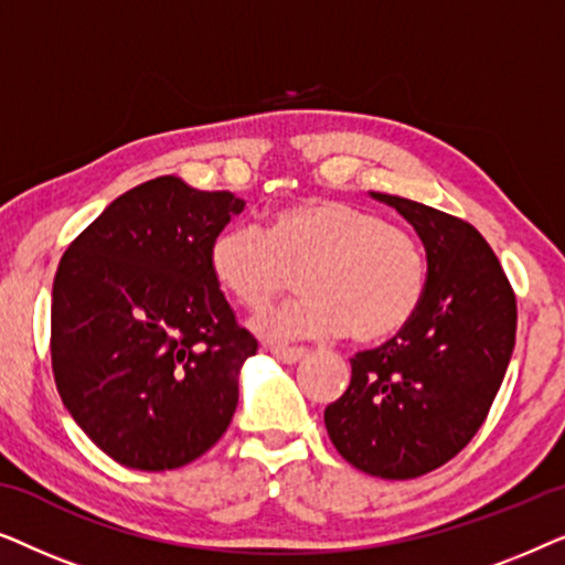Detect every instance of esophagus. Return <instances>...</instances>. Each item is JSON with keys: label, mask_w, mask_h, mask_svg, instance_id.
I'll return each instance as SVG.
<instances>
[{"label": "esophagus", "mask_w": 565, "mask_h": 565, "mask_svg": "<svg viewBox=\"0 0 565 565\" xmlns=\"http://www.w3.org/2000/svg\"><path fill=\"white\" fill-rule=\"evenodd\" d=\"M269 352L280 362H285V365H296V362H300L308 354L303 347H269Z\"/></svg>", "instance_id": "esophagus-1"}]
</instances>
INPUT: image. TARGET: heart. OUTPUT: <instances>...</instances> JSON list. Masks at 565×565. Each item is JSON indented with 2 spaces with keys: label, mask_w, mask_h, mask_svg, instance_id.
<instances>
[{
  "label": "heart",
  "mask_w": 565,
  "mask_h": 565,
  "mask_svg": "<svg viewBox=\"0 0 565 565\" xmlns=\"http://www.w3.org/2000/svg\"><path fill=\"white\" fill-rule=\"evenodd\" d=\"M207 265L242 306L259 308L300 269L306 296L267 308L252 329L269 342L350 334L377 344L404 331L427 296V254L412 231L367 207L308 198L273 213L267 231L249 223L213 238Z\"/></svg>",
  "instance_id": "obj_1"
}]
</instances>
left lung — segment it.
Instances as JSON below:
<instances>
[{
    "label": "left lung",
    "mask_w": 565,
    "mask_h": 565,
    "mask_svg": "<svg viewBox=\"0 0 565 565\" xmlns=\"http://www.w3.org/2000/svg\"><path fill=\"white\" fill-rule=\"evenodd\" d=\"M370 195L419 234L427 296L401 334L354 354L350 388L323 422L350 466L406 481L445 466L481 429L512 360L516 298L470 223L398 195Z\"/></svg>",
    "instance_id": "1"
}]
</instances>
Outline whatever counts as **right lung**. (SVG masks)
I'll use <instances>...</instances> for the list:
<instances>
[{"instance_id":"obj_1","label":"right lung","mask_w":565,"mask_h":565,"mask_svg":"<svg viewBox=\"0 0 565 565\" xmlns=\"http://www.w3.org/2000/svg\"><path fill=\"white\" fill-rule=\"evenodd\" d=\"M244 200L164 174L113 200L68 244L51 300L61 401L92 443L136 470H172L223 437L257 339L207 265Z\"/></svg>"}]
</instances>
